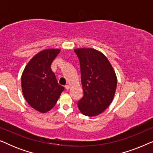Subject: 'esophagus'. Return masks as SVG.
Returning a JSON list of instances; mask_svg holds the SVG:
<instances>
[{"instance_id": "obj_1", "label": "esophagus", "mask_w": 153, "mask_h": 153, "mask_svg": "<svg viewBox=\"0 0 153 153\" xmlns=\"http://www.w3.org/2000/svg\"><path fill=\"white\" fill-rule=\"evenodd\" d=\"M65 89L67 90V91H68V90L70 89V85H66L65 86Z\"/></svg>"}]
</instances>
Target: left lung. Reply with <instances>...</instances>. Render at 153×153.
<instances>
[{"instance_id": "obj_1", "label": "left lung", "mask_w": 153, "mask_h": 153, "mask_svg": "<svg viewBox=\"0 0 153 153\" xmlns=\"http://www.w3.org/2000/svg\"><path fill=\"white\" fill-rule=\"evenodd\" d=\"M74 52L80 62L83 96L78 102L79 109L87 116L102 114L114 100L117 77L107 58L95 49L80 48Z\"/></svg>"}]
</instances>
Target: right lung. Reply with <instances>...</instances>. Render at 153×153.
I'll use <instances>...</instances> for the list:
<instances>
[{
    "instance_id": "right-lung-1",
    "label": "right lung",
    "mask_w": 153,
    "mask_h": 153,
    "mask_svg": "<svg viewBox=\"0 0 153 153\" xmlns=\"http://www.w3.org/2000/svg\"><path fill=\"white\" fill-rule=\"evenodd\" d=\"M60 50L47 49L31 58L22 75V88L25 100L37 111L47 113L55 106L64 91L58 84L51 65Z\"/></svg>"
}]
</instances>
